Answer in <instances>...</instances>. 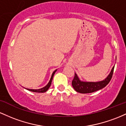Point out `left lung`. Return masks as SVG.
Listing matches in <instances>:
<instances>
[{"label":"left lung","mask_w":126,"mask_h":126,"mask_svg":"<svg viewBox=\"0 0 126 126\" xmlns=\"http://www.w3.org/2000/svg\"><path fill=\"white\" fill-rule=\"evenodd\" d=\"M114 67L112 68L111 73L108 77L103 81L99 82H84L81 81L75 73L74 77L72 81V86L75 90L81 94H89L97 91L105 87L110 83L114 73Z\"/></svg>","instance_id":"obj_1"}]
</instances>
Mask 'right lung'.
Listing matches in <instances>:
<instances>
[{
    "label": "right lung",
    "instance_id": "obj_1",
    "mask_svg": "<svg viewBox=\"0 0 126 126\" xmlns=\"http://www.w3.org/2000/svg\"><path fill=\"white\" fill-rule=\"evenodd\" d=\"M56 71V70H55L53 72V73H52V75L51 78H50V81H49V83H48V84L46 86H45V87H43V88H42V89H27L28 90H30V91L33 92L43 93V92H46L48 90V89H49V87H50V85H51L52 79H53V76H54L55 73Z\"/></svg>",
    "mask_w": 126,
    "mask_h": 126
}]
</instances>
